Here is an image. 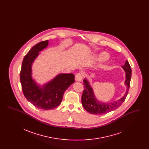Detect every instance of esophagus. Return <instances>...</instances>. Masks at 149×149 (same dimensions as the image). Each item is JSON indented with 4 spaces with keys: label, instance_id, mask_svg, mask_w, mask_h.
Masks as SVG:
<instances>
[{
    "label": "esophagus",
    "instance_id": "34e87169",
    "mask_svg": "<svg viewBox=\"0 0 149 149\" xmlns=\"http://www.w3.org/2000/svg\"><path fill=\"white\" fill-rule=\"evenodd\" d=\"M83 78V74L81 72H78L75 75V80L77 81H81Z\"/></svg>",
    "mask_w": 149,
    "mask_h": 149
}]
</instances>
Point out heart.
Instances as JSON below:
<instances>
[{"label":"heart","mask_w":149,"mask_h":149,"mask_svg":"<svg viewBox=\"0 0 149 149\" xmlns=\"http://www.w3.org/2000/svg\"><path fill=\"white\" fill-rule=\"evenodd\" d=\"M108 58V55L106 53H102L100 55V59L102 60H106Z\"/></svg>","instance_id":"obj_1"}]
</instances>
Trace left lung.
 Instances as JSON below:
<instances>
[{"mask_svg": "<svg viewBox=\"0 0 149 149\" xmlns=\"http://www.w3.org/2000/svg\"><path fill=\"white\" fill-rule=\"evenodd\" d=\"M122 67L126 72L125 85L127 86V91L125 95L117 101L112 103H103L98 100L94 96L93 89L89 85V81L86 79L84 80V89L81 96V102L83 106L87 112L92 114H106L118 108L125 100L130 86L132 71L127 60L125 65Z\"/></svg>", "mask_w": 149, "mask_h": 149, "instance_id": "8db88e82", "label": "left lung"}]
</instances>
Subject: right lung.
<instances>
[{"instance_id":"1","label":"right lung","mask_w":149,"mask_h":149,"mask_svg":"<svg viewBox=\"0 0 149 149\" xmlns=\"http://www.w3.org/2000/svg\"><path fill=\"white\" fill-rule=\"evenodd\" d=\"M49 41L38 43L24 56L20 72L22 89L26 98L34 106L45 110L52 109L61 102L65 91L74 83L73 74H60L41 88L32 78L31 66L38 52L48 46Z\"/></svg>"}]
</instances>
